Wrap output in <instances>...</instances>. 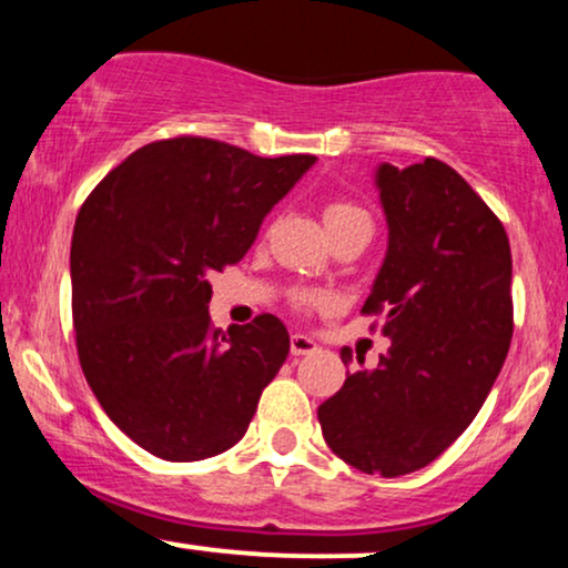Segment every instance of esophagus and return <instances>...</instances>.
<instances>
[{
	"label": "esophagus",
	"mask_w": 568,
	"mask_h": 568,
	"mask_svg": "<svg viewBox=\"0 0 568 568\" xmlns=\"http://www.w3.org/2000/svg\"><path fill=\"white\" fill-rule=\"evenodd\" d=\"M321 347H317L315 338H310L306 334H293L291 336V355H312V352H317Z\"/></svg>",
	"instance_id": "1"
}]
</instances>
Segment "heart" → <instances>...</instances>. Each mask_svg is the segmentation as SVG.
<instances>
[{
	"mask_svg": "<svg viewBox=\"0 0 568 568\" xmlns=\"http://www.w3.org/2000/svg\"><path fill=\"white\" fill-rule=\"evenodd\" d=\"M366 216H368V213L363 211V207L352 205V202H344V200H334V202H328V205L323 207V224H325V230H328V232L336 230V226L349 224V221L366 219ZM296 304L306 306V310H312V306L323 304V296H321V293L304 291V293H298V296H296Z\"/></svg>",
	"mask_w": 568,
	"mask_h": 568,
	"instance_id": "heart-1",
	"label": "heart"
}]
</instances>
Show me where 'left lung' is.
I'll return each mask as SVG.
<instances>
[{"mask_svg":"<svg viewBox=\"0 0 568 568\" xmlns=\"http://www.w3.org/2000/svg\"><path fill=\"white\" fill-rule=\"evenodd\" d=\"M376 189L389 237L363 312L384 315L393 344L371 371L357 357L317 419L338 459L397 478L438 459L491 393L513 338V258L501 221L446 162H382Z\"/></svg>","mask_w":568,"mask_h":568,"instance_id":"1","label":"left lung"}]
</instances>
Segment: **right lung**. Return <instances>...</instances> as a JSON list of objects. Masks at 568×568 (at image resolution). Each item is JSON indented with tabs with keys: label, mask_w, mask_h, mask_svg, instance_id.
<instances>
[{
	"label": "right lung",
	"mask_w": 568,
	"mask_h": 568,
	"mask_svg": "<svg viewBox=\"0 0 568 568\" xmlns=\"http://www.w3.org/2000/svg\"><path fill=\"white\" fill-rule=\"evenodd\" d=\"M315 160L181 135L141 146L84 200L71 237L77 355L109 419L149 454L197 462L245 435L291 338L275 315L213 328L207 277L245 256Z\"/></svg>",
	"instance_id": "obj_1"
}]
</instances>
